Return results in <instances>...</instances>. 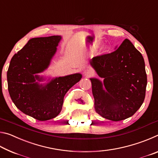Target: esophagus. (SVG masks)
<instances>
[{"mask_svg": "<svg viewBox=\"0 0 158 158\" xmlns=\"http://www.w3.org/2000/svg\"><path fill=\"white\" fill-rule=\"evenodd\" d=\"M84 76H85L86 77H91L92 75H93V72L92 69H85V70H84Z\"/></svg>", "mask_w": 158, "mask_h": 158, "instance_id": "34e87169", "label": "esophagus"}]
</instances>
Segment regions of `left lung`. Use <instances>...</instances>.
<instances>
[{
	"mask_svg": "<svg viewBox=\"0 0 158 158\" xmlns=\"http://www.w3.org/2000/svg\"><path fill=\"white\" fill-rule=\"evenodd\" d=\"M90 65L104 79V85L90 79L95 111L114 121L135 114L145 98L147 76L142 55L132 42L125 39L114 52L93 57Z\"/></svg>",
	"mask_w": 158,
	"mask_h": 158,
	"instance_id": "left-lung-1",
	"label": "left lung"
}]
</instances>
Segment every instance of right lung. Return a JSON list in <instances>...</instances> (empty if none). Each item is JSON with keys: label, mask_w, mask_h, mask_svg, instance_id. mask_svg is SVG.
Returning a JSON list of instances; mask_svg holds the SVG:
<instances>
[{"label": "right lung", "mask_w": 158, "mask_h": 158, "mask_svg": "<svg viewBox=\"0 0 158 158\" xmlns=\"http://www.w3.org/2000/svg\"><path fill=\"white\" fill-rule=\"evenodd\" d=\"M60 39L58 35L31 39L13 56L7 73L8 91L15 106L38 121L57 116L66 93L82 77L79 73L58 77L44 86L35 81L42 78L34 74L47 68Z\"/></svg>", "instance_id": "add662e5"}]
</instances>
